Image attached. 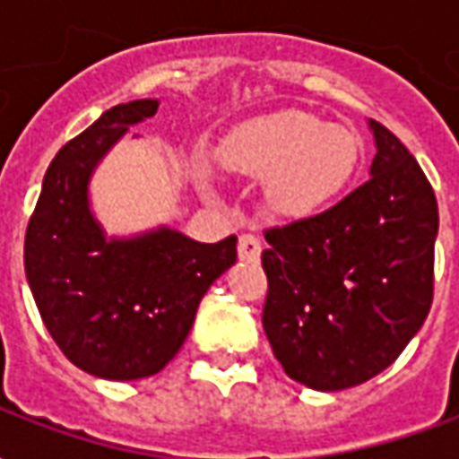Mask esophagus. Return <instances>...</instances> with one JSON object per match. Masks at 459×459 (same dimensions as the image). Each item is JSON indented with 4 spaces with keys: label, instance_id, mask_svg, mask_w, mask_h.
Wrapping results in <instances>:
<instances>
[{
    "label": "esophagus",
    "instance_id": "obj_1",
    "mask_svg": "<svg viewBox=\"0 0 459 459\" xmlns=\"http://www.w3.org/2000/svg\"><path fill=\"white\" fill-rule=\"evenodd\" d=\"M260 238H255L253 233H243L238 238V258L240 260H248V263H255L260 258Z\"/></svg>",
    "mask_w": 459,
    "mask_h": 459
}]
</instances>
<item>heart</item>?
<instances>
[{"label":"heart","instance_id":"heart-1","mask_svg":"<svg viewBox=\"0 0 459 459\" xmlns=\"http://www.w3.org/2000/svg\"><path fill=\"white\" fill-rule=\"evenodd\" d=\"M364 144L342 125H325L302 110H282L246 122L221 147L229 171L268 179V201L285 216H315L351 184ZM213 191L209 179L201 181Z\"/></svg>","mask_w":459,"mask_h":459}]
</instances>
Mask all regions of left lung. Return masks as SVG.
Segmentation results:
<instances>
[{"instance_id":"obj_1","label":"left lung","mask_w":459,"mask_h":459,"mask_svg":"<svg viewBox=\"0 0 459 459\" xmlns=\"http://www.w3.org/2000/svg\"><path fill=\"white\" fill-rule=\"evenodd\" d=\"M368 127L371 179L317 216L265 230L263 329L285 374L317 391L381 374L433 305L435 191L394 132Z\"/></svg>"}]
</instances>
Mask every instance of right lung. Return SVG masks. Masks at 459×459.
Segmentation results:
<instances>
[{
    "label": "right lung",
    "instance_id": "right-lung-1",
    "mask_svg": "<svg viewBox=\"0 0 459 459\" xmlns=\"http://www.w3.org/2000/svg\"><path fill=\"white\" fill-rule=\"evenodd\" d=\"M157 100L105 110L48 164L29 219L24 270L48 334L68 361L110 381L154 376L189 334L213 280L236 263V236L199 243L171 229L108 238L88 201L98 161Z\"/></svg>",
    "mask_w": 459,
    "mask_h": 459
}]
</instances>
